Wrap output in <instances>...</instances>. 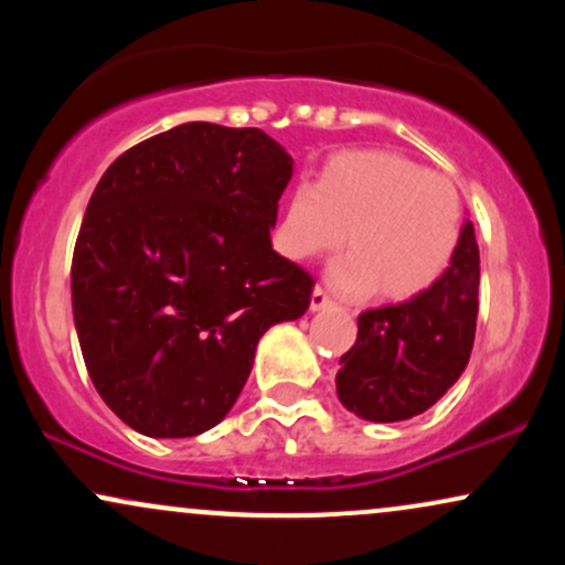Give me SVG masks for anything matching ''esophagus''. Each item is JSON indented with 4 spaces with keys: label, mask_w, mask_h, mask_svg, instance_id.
<instances>
[{
    "label": "esophagus",
    "mask_w": 565,
    "mask_h": 565,
    "mask_svg": "<svg viewBox=\"0 0 565 565\" xmlns=\"http://www.w3.org/2000/svg\"><path fill=\"white\" fill-rule=\"evenodd\" d=\"M329 305H332V300H329L327 291H323L321 287H316L313 295H310V310H323V308H329Z\"/></svg>",
    "instance_id": "esophagus-1"
}]
</instances>
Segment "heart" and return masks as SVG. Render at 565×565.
Masks as SVG:
<instances>
[{"mask_svg":"<svg viewBox=\"0 0 565 565\" xmlns=\"http://www.w3.org/2000/svg\"><path fill=\"white\" fill-rule=\"evenodd\" d=\"M462 204L444 174L398 153L345 151L323 164L316 185L289 193L276 246L291 260H313L345 242L329 281L350 297L380 287L387 300H412L438 281L459 242Z\"/></svg>","mask_w":565,"mask_h":565,"instance_id":"heart-1","label":"heart"}]
</instances>
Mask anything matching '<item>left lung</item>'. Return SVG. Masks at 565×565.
<instances>
[{
    "label": "left lung",
    "instance_id": "1",
    "mask_svg": "<svg viewBox=\"0 0 565 565\" xmlns=\"http://www.w3.org/2000/svg\"><path fill=\"white\" fill-rule=\"evenodd\" d=\"M478 281L476 228L465 220L451 265L430 289L359 316L355 345L337 372L342 406L369 423H401L436 404L470 361Z\"/></svg>",
    "mask_w": 565,
    "mask_h": 565
}]
</instances>
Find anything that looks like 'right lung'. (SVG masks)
<instances>
[{
  "label": "right lung",
  "mask_w": 565,
  "mask_h": 565,
  "mask_svg": "<svg viewBox=\"0 0 565 565\" xmlns=\"http://www.w3.org/2000/svg\"><path fill=\"white\" fill-rule=\"evenodd\" d=\"M291 172L263 129L188 121L100 178L71 305L89 380L132 430L188 438L223 423L260 337L308 310L313 278L270 244Z\"/></svg>",
  "instance_id": "obj_1"
}]
</instances>
